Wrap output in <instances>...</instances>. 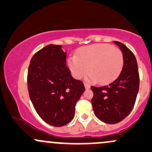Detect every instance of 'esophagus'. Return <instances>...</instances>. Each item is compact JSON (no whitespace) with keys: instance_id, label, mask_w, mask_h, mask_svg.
Returning <instances> with one entry per match:
<instances>
[{"instance_id":"1","label":"esophagus","mask_w":152,"mask_h":152,"mask_svg":"<svg viewBox=\"0 0 152 152\" xmlns=\"http://www.w3.org/2000/svg\"><path fill=\"white\" fill-rule=\"evenodd\" d=\"M84 85H85V88H86V89H89L90 88V86L88 84V83H85Z\"/></svg>"}]
</instances>
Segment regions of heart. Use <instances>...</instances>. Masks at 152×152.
<instances>
[{
    "instance_id": "1",
    "label": "heart",
    "mask_w": 152,
    "mask_h": 152,
    "mask_svg": "<svg viewBox=\"0 0 152 152\" xmlns=\"http://www.w3.org/2000/svg\"><path fill=\"white\" fill-rule=\"evenodd\" d=\"M123 54L120 49L105 44H95L83 47L75 56L70 57L68 66L77 79L88 74V80L99 84H107L115 80L123 67Z\"/></svg>"
}]
</instances>
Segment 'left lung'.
Listing matches in <instances>:
<instances>
[{"mask_svg": "<svg viewBox=\"0 0 152 152\" xmlns=\"http://www.w3.org/2000/svg\"><path fill=\"white\" fill-rule=\"evenodd\" d=\"M123 54V67L120 75L108 86H91L93 109L98 118L107 124H116L131 112L139 90L138 64L133 52L123 43L114 42Z\"/></svg>", "mask_w": 152, "mask_h": 152, "instance_id": "obj_1", "label": "left lung"}]
</instances>
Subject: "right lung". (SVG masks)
I'll return each instance as SVG.
<instances>
[{
    "label": "right lung",
    "mask_w": 152,
    "mask_h": 152,
    "mask_svg": "<svg viewBox=\"0 0 152 152\" xmlns=\"http://www.w3.org/2000/svg\"><path fill=\"white\" fill-rule=\"evenodd\" d=\"M60 45H48L31 58L27 73L30 98L40 118L54 127L71 121L75 105L85 91L66 66V53Z\"/></svg>",
    "instance_id": "right-lung-1"
}]
</instances>
